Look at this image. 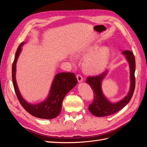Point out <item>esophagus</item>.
<instances>
[{
  "instance_id": "34e87169",
  "label": "esophagus",
  "mask_w": 147,
  "mask_h": 147,
  "mask_svg": "<svg viewBox=\"0 0 147 147\" xmlns=\"http://www.w3.org/2000/svg\"><path fill=\"white\" fill-rule=\"evenodd\" d=\"M77 80H78V82H82L83 81V77L81 75L77 74Z\"/></svg>"
}]
</instances>
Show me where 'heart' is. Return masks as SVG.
<instances>
[{"label":"heart","instance_id":"heart-1","mask_svg":"<svg viewBox=\"0 0 147 147\" xmlns=\"http://www.w3.org/2000/svg\"><path fill=\"white\" fill-rule=\"evenodd\" d=\"M99 47L94 44L82 50V53L89 55L84 61V67L92 74H99L104 71L109 64L111 50L109 47H104L97 50Z\"/></svg>","mask_w":147,"mask_h":147}]
</instances>
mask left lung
I'll list each match as a JSON object with an SVG mask.
<instances>
[{
  "mask_svg": "<svg viewBox=\"0 0 147 147\" xmlns=\"http://www.w3.org/2000/svg\"><path fill=\"white\" fill-rule=\"evenodd\" d=\"M123 54L125 56L127 61L129 64L131 86L127 95L123 99L117 103H111L104 96L102 91L101 83L108 72L105 70L104 72L99 75L87 77L86 82L90 84L94 93V100L89 105V110L96 117H107L117 113L124 107L131 100L136 86L135 70L136 61L133 53L129 50L123 51Z\"/></svg>",
  "mask_w": 147,
  "mask_h": 147,
  "instance_id": "8db88e82",
  "label": "left lung"
}]
</instances>
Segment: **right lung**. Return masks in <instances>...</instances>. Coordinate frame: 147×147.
<instances>
[{"label":"right lung","mask_w":147,"mask_h":147,"mask_svg":"<svg viewBox=\"0 0 147 147\" xmlns=\"http://www.w3.org/2000/svg\"><path fill=\"white\" fill-rule=\"evenodd\" d=\"M24 43V42L21 43L18 48L12 65V80L16 96L23 107L32 116L42 119L55 118L58 116L61 112L62 102L64 97L76 86L77 79L75 74L72 72L57 74L52 83L50 94L47 99L37 104L28 103L21 95L15 78L16 64L21 51V47Z\"/></svg>","instance_id":"obj_1"}]
</instances>
